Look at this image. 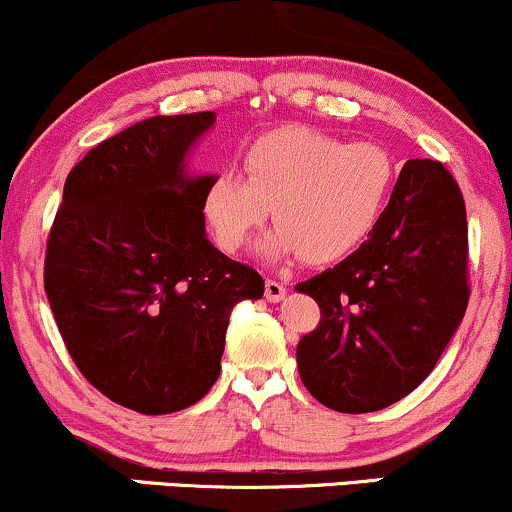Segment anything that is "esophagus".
Returning a JSON list of instances; mask_svg holds the SVG:
<instances>
[{
	"label": "esophagus",
	"mask_w": 512,
	"mask_h": 512,
	"mask_svg": "<svg viewBox=\"0 0 512 512\" xmlns=\"http://www.w3.org/2000/svg\"><path fill=\"white\" fill-rule=\"evenodd\" d=\"M284 296H286V286L284 284H279V281H272V279L264 284V298H267L269 303L281 301Z\"/></svg>",
	"instance_id": "1"
}]
</instances>
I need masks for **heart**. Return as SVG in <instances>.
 Instances as JSON below:
<instances>
[{"mask_svg":"<svg viewBox=\"0 0 512 512\" xmlns=\"http://www.w3.org/2000/svg\"><path fill=\"white\" fill-rule=\"evenodd\" d=\"M243 180L216 175L204 190V219L216 243L236 252L272 216L257 240L262 260L303 255L310 264L344 260L370 236L395 182V163L380 144L354 142L310 127H281L245 149Z\"/></svg>","mask_w":512,"mask_h":512,"instance_id":"heart-1","label":"heart"}]
</instances>
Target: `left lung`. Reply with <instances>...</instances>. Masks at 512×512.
<instances>
[{
  "label": "left lung",
  "instance_id": "obj_1",
  "mask_svg": "<svg viewBox=\"0 0 512 512\" xmlns=\"http://www.w3.org/2000/svg\"><path fill=\"white\" fill-rule=\"evenodd\" d=\"M296 289L320 305V325L296 346L298 375L317 402L366 414L416 390L469 301L467 211L443 163H404L368 240Z\"/></svg>",
  "mask_w": 512,
  "mask_h": 512
}]
</instances>
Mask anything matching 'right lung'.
Returning a JSON list of instances; mask_svg holds the SVG:
<instances>
[{
	"mask_svg": "<svg viewBox=\"0 0 512 512\" xmlns=\"http://www.w3.org/2000/svg\"><path fill=\"white\" fill-rule=\"evenodd\" d=\"M216 113L158 115L91 149L64 182L45 293L76 368L139 414H173L219 380L231 308L264 281L204 228L216 175L187 158Z\"/></svg>",
	"mask_w": 512,
	"mask_h": 512,
	"instance_id": "obj_1",
	"label": "right lung"
}]
</instances>
